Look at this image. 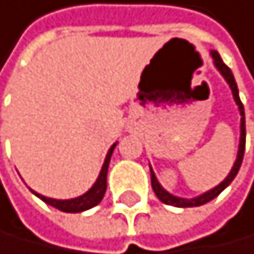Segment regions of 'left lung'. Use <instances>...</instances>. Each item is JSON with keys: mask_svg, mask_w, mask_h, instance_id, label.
Listing matches in <instances>:
<instances>
[{"mask_svg": "<svg viewBox=\"0 0 254 254\" xmlns=\"http://www.w3.org/2000/svg\"><path fill=\"white\" fill-rule=\"evenodd\" d=\"M212 58H214V64L217 66V69L222 72V76L225 77V81L229 82L230 89H232V94H234V99L237 102L238 108H240V115H242V126H240V129H242V134H240V146H238V155H237V160H235L234 167H232V170L229 173V177H227L224 182L219 185V187H216L214 190L207 191V193L197 196V197H193V199H183V197H177V196L169 194L159 185V182H157V178H155L152 169H150V183H152L154 193H155V196H157L162 202H165V204H169V206H175V207H194V206H202V204H206V202L212 201L214 197L219 196L232 183V180L237 177V173H238V170H240V165H242V162H243L245 139H247V129H245V108H243V104H242V100H240V95H238V87H237L235 77H234V74H232L230 67L224 63L222 58H220V55L217 52H212Z\"/></svg>", "mask_w": 254, "mask_h": 254, "instance_id": "left-lung-1", "label": "left lung"}]
</instances>
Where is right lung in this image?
<instances>
[{
  "mask_svg": "<svg viewBox=\"0 0 254 254\" xmlns=\"http://www.w3.org/2000/svg\"><path fill=\"white\" fill-rule=\"evenodd\" d=\"M115 146H117V144H113V146L110 147V150H108L107 159L104 162V167H102L100 175H99V178H97L95 185L85 194L74 197V199H66V201L45 197V196L35 193V191H34V194L40 197L42 201H45L47 204L57 207L63 212H82V211H87V209L97 206L102 201V197H104L105 191H107V172H108V164H110V157H112V152H113Z\"/></svg>",
  "mask_w": 254,
  "mask_h": 254,
  "instance_id": "add662e5",
  "label": "right lung"
}]
</instances>
